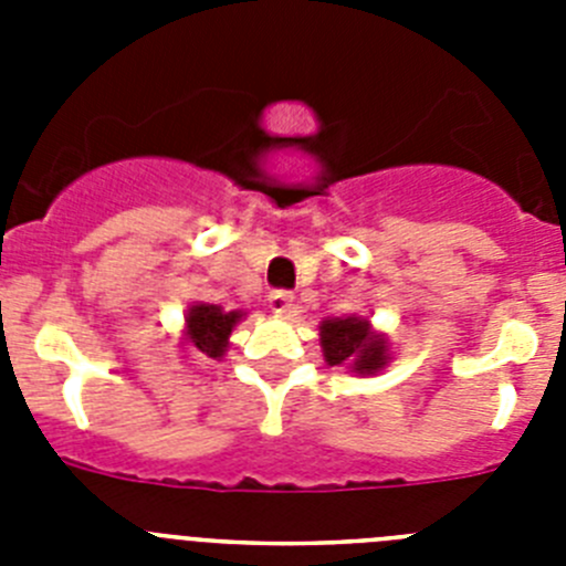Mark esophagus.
<instances>
[{
  "label": "esophagus",
  "mask_w": 566,
  "mask_h": 566,
  "mask_svg": "<svg viewBox=\"0 0 566 566\" xmlns=\"http://www.w3.org/2000/svg\"><path fill=\"white\" fill-rule=\"evenodd\" d=\"M269 308H272V314H277V317H292L294 294L292 292L269 294Z\"/></svg>",
  "instance_id": "34e87169"
}]
</instances>
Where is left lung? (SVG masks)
Instances as JSON below:
<instances>
[{"label": "left lung", "instance_id": "1", "mask_svg": "<svg viewBox=\"0 0 566 566\" xmlns=\"http://www.w3.org/2000/svg\"><path fill=\"white\" fill-rule=\"evenodd\" d=\"M319 348L328 365H343L359 377H374L391 363V345L371 319L359 314L328 317L319 323Z\"/></svg>", "mask_w": 566, "mask_h": 566}]
</instances>
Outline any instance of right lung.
I'll list each match as a JSON object with an SVG mask.
<instances>
[{"label":"right lung","instance_id":"right-lung-1","mask_svg":"<svg viewBox=\"0 0 566 566\" xmlns=\"http://www.w3.org/2000/svg\"><path fill=\"white\" fill-rule=\"evenodd\" d=\"M243 317L247 312H223L214 303H192L184 314V332L178 345L187 352L201 354V357L221 359L229 348L232 328Z\"/></svg>","mask_w":566,"mask_h":566}]
</instances>
